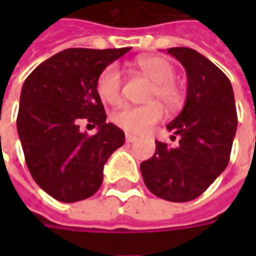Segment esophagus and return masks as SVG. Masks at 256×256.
I'll list each match as a JSON object with an SVG mask.
<instances>
[{"mask_svg":"<svg viewBox=\"0 0 256 256\" xmlns=\"http://www.w3.org/2000/svg\"><path fill=\"white\" fill-rule=\"evenodd\" d=\"M136 140V136H132V134H126V144H134Z\"/></svg>","mask_w":256,"mask_h":256,"instance_id":"34e87169","label":"esophagus"}]
</instances>
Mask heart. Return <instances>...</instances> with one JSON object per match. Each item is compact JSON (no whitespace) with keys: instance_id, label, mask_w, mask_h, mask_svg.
<instances>
[{"instance_id":"obj_1","label":"heart","mask_w":256,"mask_h":256,"mask_svg":"<svg viewBox=\"0 0 256 256\" xmlns=\"http://www.w3.org/2000/svg\"><path fill=\"white\" fill-rule=\"evenodd\" d=\"M140 72L152 81L148 92V100H160L168 108H176L182 100V90L174 82V66L168 60L158 56H148L136 61ZM122 76L116 65H110L102 70L96 80L98 96L108 104H116L120 98ZM164 116L162 104L156 100L140 106L128 104L112 114V122L124 132L144 134L152 130Z\"/></svg>"}]
</instances>
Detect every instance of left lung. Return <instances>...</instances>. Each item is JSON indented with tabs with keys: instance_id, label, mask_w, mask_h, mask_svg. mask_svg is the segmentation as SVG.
I'll return each instance as SVG.
<instances>
[{
	"instance_id": "8db88e82",
	"label": "left lung",
	"mask_w": 256,
	"mask_h": 256,
	"mask_svg": "<svg viewBox=\"0 0 256 256\" xmlns=\"http://www.w3.org/2000/svg\"><path fill=\"white\" fill-rule=\"evenodd\" d=\"M168 53L187 74L186 104L168 124L179 144L170 148L156 140V152L140 164V172L154 195L188 202L227 168L238 116L231 82L218 66L190 48H170Z\"/></svg>"
}]
</instances>
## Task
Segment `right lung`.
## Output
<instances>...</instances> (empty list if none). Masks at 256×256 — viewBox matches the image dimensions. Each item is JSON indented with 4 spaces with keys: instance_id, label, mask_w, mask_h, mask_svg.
Segmentation results:
<instances>
[{
    "instance_id": "1",
    "label": "right lung",
    "mask_w": 256,
    "mask_h": 256,
    "mask_svg": "<svg viewBox=\"0 0 256 256\" xmlns=\"http://www.w3.org/2000/svg\"><path fill=\"white\" fill-rule=\"evenodd\" d=\"M130 49L62 50L24 82L17 130L26 164L38 186L60 202L96 194L108 156L124 144V132L106 122L96 80ZM82 120L96 126L98 132L82 133Z\"/></svg>"
}]
</instances>
